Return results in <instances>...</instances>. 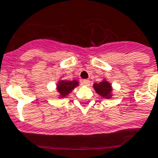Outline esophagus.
<instances>
[{"label":"esophagus","mask_w":158,"mask_h":158,"mask_svg":"<svg viewBox=\"0 0 158 158\" xmlns=\"http://www.w3.org/2000/svg\"><path fill=\"white\" fill-rule=\"evenodd\" d=\"M83 83L85 86H89L90 85V81H89V80H87V79H84V80H83Z\"/></svg>","instance_id":"34e87169"}]
</instances>
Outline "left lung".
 I'll return each instance as SVG.
<instances>
[{"label": "left lung", "mask_w": 158, "mask_h": 158, "mask_svg": "<svg viewBox=\"0 0 158 158\" xmlns=\"http://www.w3.org/2000/svg\"><path fill=\"white\" fill-rule=\"evenodd\" d=\"M93 88L95 92L104 99H111L112 94V86L106 79H104L99 83L93 84Z\"/></svg>", "instance_id": "8db88e82"}]
</instances>
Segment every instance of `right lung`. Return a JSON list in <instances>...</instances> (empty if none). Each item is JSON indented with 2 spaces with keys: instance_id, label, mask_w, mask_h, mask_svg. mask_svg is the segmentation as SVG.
<instances>
[{
  "instance_id": "right-lung-1",
  "label": "right lung",
  "mask_w": 158,
  "mask_h": 158,
  "mask_svg": "<svg viewBox=\"0 0 158 158\" xmlns=\"http://www.w3.org/2000/svg\"><path fill=\"white\" fill-rule=\"evenodd\" d=\"M79 85V81L76 79L71 81L66 79H59L56 83V90L59 93V99L66 98Z\"/></svg>"
}]
</instances>
